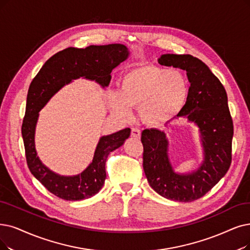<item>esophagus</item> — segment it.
I'll use <instances>...</instances> for the list:
<instances>
[{
  "instance_id": "34e87169",
  "label": "esophagus",
  "mask_w": 250,
  "mask_h": 250,
  "mask_svg": "<svg viewBox=\"0 0 250 250\" xmlns=\"http://www.w3.org/2000/svg\"><path fill=\"white\" fill-rule=\"evenodd\" d=\"M141 130L138 128H132L131 129V136L135 137V138H139L141 137Z\"/></svg>"
}]
</instances>
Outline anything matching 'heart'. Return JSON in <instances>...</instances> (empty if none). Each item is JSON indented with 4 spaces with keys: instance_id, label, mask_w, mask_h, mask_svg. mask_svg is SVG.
I'll return each mask as SVG.
<instances>
[{
    "instance_id": "obj_1",
    "label": "heart",
    "mask_w": 250,
    "mask_h": 250,
    "mask_svg": "<svg viewBox=\"0 0 250 250\" xmlns=\"http://www.w3.org/2000/svg\"><path fill=\"white\" fill-rule=\"evenodd\" d=\"M188 96L186 77L176 69L142 64L120 79L119 91L111 96V108L121 118L131 116V107L138 106L144 121L162 126L182 111Z\"/></svg>"
}]
</instances>
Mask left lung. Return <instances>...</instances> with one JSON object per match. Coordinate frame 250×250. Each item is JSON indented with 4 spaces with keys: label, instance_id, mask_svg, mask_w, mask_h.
<instances>
[{
    "label": "left lung",
    "instance_id": "obj_1",
    "mask_svg": "<svg viewBox=\"0 0 250 250\" xmlns=\"http://www.w3.org/2000/svg\"><path fill=\"white\" fill-rule=\"evenodd\" d=\"M161 65L187 72L188 96L176 118L184 117L199 128L204 160L196 170L177 173L169 161L168 139L164 131L145 129L144 170L149 186L166 199L192 202L203 197L221 181L232 162L233 120L228 96L221 81L200 59L189 54H163Z\"/></svg>",
    "mask_w": 250,
    "mask_h": 250
}]
</instances>
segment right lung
Here are the masks:
<instances>
[{
    "label": "right lung",
    "mask_w": 250,
    "mask_h": 250,
    "mask_svg": "<svg viewBox=\"0 0 250 250\" xmlns=\"http://www.w3.org/2000/svg\"><path fill=\"white\" fill-rule=\"evenodd\" d=\"M125 45H91L85 49L69 47L50 57L28 88L21 133L29 171L50 193L67 201L90 198L104 184L105 161L108 154L121 146L130 135V128L103 136L97 144L92 162L78 175L63 176L50 170L37 156L35 130L39 112L59 89L72 80L83 77L104 88L111 82L113 69L128 58Z\"/></svg>",
    "instance_id": "1"
}]
</instances>
